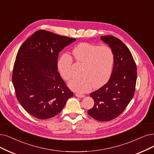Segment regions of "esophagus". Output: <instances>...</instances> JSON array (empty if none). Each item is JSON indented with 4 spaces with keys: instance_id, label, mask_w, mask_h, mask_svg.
Listing matches in <instances>:
<instances>
[{
    "instance_id": "1",
    "label": "esophagus",
    "mask_w": 154,
    "mask_h": 154,
    "mask_svg": "<svg viewBox=\"0 0 154 154\" xmlns=\"http://www.w3.org/2000/svg\"><path fill=\"white\" fill-rule=\"evenodd\" d=\"M75 95H76V97H80V98H83V97H85V95L80 94H77V93L75 94Z\"/></svg>"
}]
</instances>
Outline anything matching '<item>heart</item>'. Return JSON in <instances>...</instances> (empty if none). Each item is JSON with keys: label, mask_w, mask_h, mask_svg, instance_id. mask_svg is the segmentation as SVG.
<instances>
[{"label": "heart", "mask_w": 154, "mask_h": 154, "mask_svg": "<svg viewBox=\"0 0 154 154\" xmlns=\"http://www.w3.org/2000/svg\"><path fill=\"white\" fill-rule=\"evenodd\" d=\"M73 59L82 64L80 77L71 80L69 87L79 92H87L91 87L98 88L105 85L111 76L114 63L112 49L106 45L98 46L90 43H82L72 50ZM72 59L64 54L58 61L60 75L66 81L72 78Z\"/></svg>", "instance_id": "b5f03b06"}]
</instances>
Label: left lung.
Instances as JSON below:
<instances>
[{
  "label": "left lung",
  "mask_w": 154,
  "mask_h": 154,
  "mask_svg": "<svg viewBox=\"0 0 154 154\" xmlns=\"http://www.w3.org/2000/svg\"><path fill=\"white\" fill-rule=\"evenodd\" d=\"M100 39L112 49L114 66L108 82L90 94L95 103L88 114L96 120L108 121L123 112L133 97L137 69L131 52L121 40L112 35Z\"/></svg>",
  "instance_id": "8db88e82"
}]
</instances>
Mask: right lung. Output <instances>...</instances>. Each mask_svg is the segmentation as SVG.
I'll return each instance as SVG.
<instances>
[{
    "mask_svg": "<svg viewBox=\"0 0 154 154\" xmlns=\"http://www.w3.org/2000/svg\"><path fill=\"white\" fill-rule=\"evenodd\" d=\"M76 40L46 30L35 32L17 52L12 81L17 100L40 119L61 112L73 92L57 71L59 52Z\"/></svg>",
    "mask_w": 154,
    "mask_h": 154,
    "instance_id": "1",
    "label": "right lung"
}]
</instances>
